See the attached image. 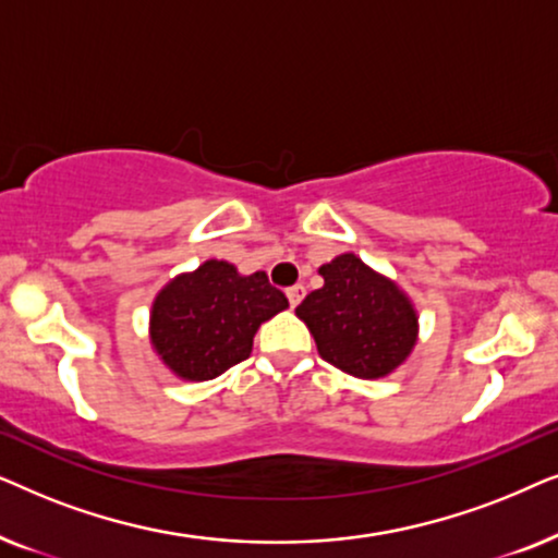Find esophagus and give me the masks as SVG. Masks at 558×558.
<instances>
[{
  "label": "esophagus",
  "instance_id": "34e87169",
  "mask_svg": "<svg viewBox=\"0 0 558 558\" xmlns=\"http://www.w3.org/2000/svg\"><path fill=\"white\" fill-rule=\"evenodd\" d=\"M304 294H307V289H304L302 284H294V287L287 289V300H289V304H292V307H296V304L304 300Z\"/></svg>",
  "mask_w": 558,
  "mask_h": 558
}]
</instances>
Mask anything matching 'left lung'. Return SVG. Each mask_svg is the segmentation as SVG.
<instances>
[{
	"label": "left lung",
	"instance_id": "left-lung-1",
	"mask_svg": "<svg viewBox=\"0 0 558 558\" xmlns=\"http://www.w3.org/2000/svg\"><path fill=\"white\" fill-rule=\"evenodd\" d=\"M317 271L325 284L304 296L294 315L307 325L319 357L353 378L393 376L418 342L414 300L353 251Z\"/></svg>",
	"mask_w": 558,
	"mask_h": 558
}]
</instances>
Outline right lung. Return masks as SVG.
<instances>
[{"instance_id":"obj_1","label":"right lung","mask_w":558,"mask_h":558,"mask_svg":"<svg viewBox=\"0 0 558 558\" xmlns=\"http://www.w3.org/2000/svg\"><path fill=\"white\" fill-rule=\"evenodd\" d=\"M287 307L264 271L241 274L223 258H208L155 294L149 345L174 378L203 384L246 361L258 327Z\"/></svg>"}]
</instances>
